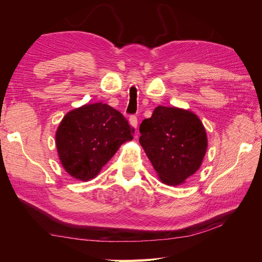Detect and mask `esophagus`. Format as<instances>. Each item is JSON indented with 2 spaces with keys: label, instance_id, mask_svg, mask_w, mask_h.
<instances>
[{
  "label": "esophagus",
  "instance_id": "esophagus-1",
  "mask_svg": "<svg viewBox=\"0 0 262 262\" xmlns=\"http://www.w3.org/2000/svg\"><path fill=\"white\" fill-rule=\"evenodd\" d=\"M129 121H130V124L133 126V128L137 130V128H138V118L136 116H131L130 119H129Z\"/></svg>",
  "mask_w": 262,
  "mask_h": 262
}]
</instances>
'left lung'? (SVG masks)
<instances>
[{"label":"left lung","instance_id":"8db88e82","mask_svg":"<svg viewBox=\"0 0 262 262\" xmlns=\"http://www.w3.org/2000/svg\"><path fill=\"white\" fill-rule=\"evenodd\" d=\"M140 144L163 184L178 186L200 168L208 137L195 114L158 106L140 125Z\"/></svg>","mask_w":262,"mask_h":262}]
</instances>
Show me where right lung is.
Masks as SVG:
<instances>
[{
  "label": "right lung",
  "mask_w": 262,
  "mask_h": 262,
  "mask_svg": "<svg viewBox=\"0 0 262 262\" xmlns=\"http://www.w3.org/2000/svg\"><path fill=\"white\" fill-rule=\"evenodd\" d=\"M134 129L107 104H86L69 112L55 132L59 160L69 175L81 181L96 177Z\"/></svg>",
  "instance_id": "obj_1"
}]
</instances>
